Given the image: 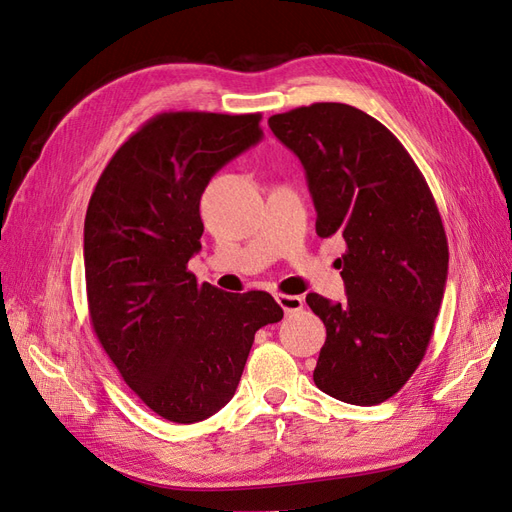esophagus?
Here are the masks:
<instances>
[{
  "mask_svg": "<svg viewBox=\"0 0 512 512\" xmlns=\"http://www.w3.org/2000/svg\"><path fill=\"white\" fill-rule=\"evenodd\" d=\"M276 302L278 306L285 310V315H293V312H298L304 308V300L300 295H285V293H278L276 295Z\"/></svg>",
  "mask_w": 512,
  "mask_h": 512,
  "instance_id": "1",
  "label": "esophagus"
}]
</instances>
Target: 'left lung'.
<instances>
[{
  "instance_id": "1",
  "label": "left lung",
  "mask_w": 512,
  "mask_h": 512,
  "mask_svg": "<svg viewBox=\"0 0 512 512\" xmlns=\"http://www.w3.org/2000/svg\"><path fill=\"white\" fill-rule=\"evenodd\" d=\"M268 125L302 161L317 234L346 242L336 261L346 302L306 295L327 332L312 378L340 402L381 404L419 368L447 285L434 195L402 142L364 110L321 102Z\"/></svg>"
}]
</instances>
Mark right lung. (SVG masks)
Listing matches in <instances>:
<instances>
[{
	"mask_svg": "<svg viewBox=\"0 0 512 512\" xmlns=\"http://www.w3.org/2000/svg\"><path fill=\"white\" fill-rule=\"evenodd\" d=\"M261 114L161 112L108 161L85 217L93 332L138 398L174 423L234 398L259 327L283 319L266 291L197 283L200 200L210 178L263 136Z\"/></svg>",
	"mask_w": 512,
	"mask_h": 512,
	"instance_id": "right-lung-1",
	"label": "right lung"
}]
</instances>
